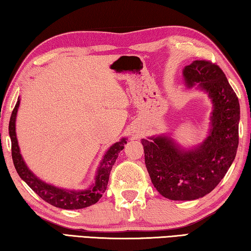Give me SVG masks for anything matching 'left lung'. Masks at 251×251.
<instances>
[{
	"mask_svg": "<svg viewBox=\"0 0 251 251\" xmlns=\"http://www.w3.org/2000/svg\"><path fill=\"white\" fill-rule=\"evenodd\" d=\"M188 87L198 84L212 103L210 131L201 144L185 150L168 136L142 139L152 185L172 201H194L209 194L236 157L240 106L224 72L209 61H194L182 71Z\"/></svg>",
	"mask_w": 251,
	"mask_h": 251,
	"instance_id": "1",
	"label": "left lung"
}]
</instances>
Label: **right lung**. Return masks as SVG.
<instances>
[{"instance_id": "right-lung-1", "label": "right lung", "mask_w": 251, "mask_h": 251, "mask_svg": "<svg viewBox=\"0 0 251 251\" xmlns=\"http://www.w3.org/2000/svg\"><path fill=\"white\" fill-rule=\"evenodd\" d=\"M19 106L20 99H18V101H16V105L10 118V124H8V133H10L12 143V158H13L14 167L19 176L43 201L57 208H63V209H82V208L92 206L99 201L105 193L106 188H107L110 171H112V167L115 164L118 154H120L121 151L124 150V145L127 143L126 138H122L120 142L110 146L108 151L105 152L103 159L100 163L99 169L96 172L94 184L90 188L84 190H69L58 188V187H55L53 185L46 184L45 181L41 180L40 178H37V176L34 175L26 166L22 155H21L15 133V120Z\"/></svg>"}]
</instances>
